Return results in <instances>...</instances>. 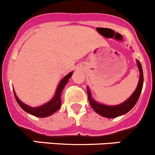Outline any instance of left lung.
Listing matches in <instances>:
<instances>
[{
    "mask_svg": "<svg viewBox=\"0 0 155 155\" xmlns=\"http://www.w3.org/2000/svg\"><path fill=\"white\" fill-rule=\"evenodd\" d=\"M136 61H137V67H138L139 71H140V78H139L138 85H137V88L134 91V93L124 102L115 106H109L104 104H101V103L96 101L92 97L90 88H89L88 86H87V92L89 103H90L91 107L97 113L99 114L101 116L105 117V118H117V117L126 114L136 105L140 96V94L142 92V89H143V80H144L143 79V71L141 63L137 59L136 60Z\"/></svg>",
    "mask_w": 155,
    "mask_h": 155,
    "instance_id": "8db88e82",
    "label": "left lung"
}]
</instances>
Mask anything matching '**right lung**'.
<instances>
[{"instance_id":"add662e5","label":"right lung","mask_w":155,"mask_h":155,"mask_svg":"<svg viewBox=\"0 0 155 155\" xmlns=\"http://www.w3.org/2000/svg\"><path fill=\"white\" fill-rule=\"evenodd\" d=\"M73 71L69 73L67 76H65L60 82L58 83L57 89L55 91L54 97L50 100L46 104H43L41 106H39L37 107H32L30 106L27 105V104H24L21 100L17 97L16 94H15V90L13 88L14 92V96H15V100H16L17 103L19 105V107L21 108L24 111H25L28 113L31 114V115H34V116L39 117V118H46V117H48L54 114V112H57L59 109H60L61 105V96L62 91H63L64 87L67 85L69 79L73 75Z\"/></svg>"}]
</instances>
